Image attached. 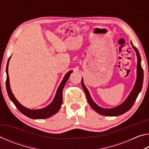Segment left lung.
<instances>
[{
  "mask_svg": "<svg viewBox=\"0 0 149 149\" xmlns=\"http://www.w3.org/2000/svg\"><path fill=\"white\" fill-rule=\"evenodd\" d=\"M131 44L132 45L133 49L135 50L137 57V77H136V81L133 89L132 90V91L130 92V95H128L127 99H126L124 100V102H122V104L112 108H104L99 107V105H97L94 101H93L91 97L89 91L87 89V87H85L84 83V79H83L82 78L81 85L83 89L84 90L85 95H86L88 103H89L90 107H91L95 112L99 113L100 115L106 116H118L124 114V113L127 112V111L132 107V106L135 103L136 99H137V97H138L139 94V93L141 92V89H142L144 74H143V70L142 68V67H141V56L139 50L133 46L132 41H131Z\"/></svg>",
  "mask_w": 149,
  "mask_h": 149,
  "instance_id": "left-lung-1",
  "label": "left lung"
}]
</instances>
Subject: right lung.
Segmentation results:
<instances>
[{
	"label": "right lung",
	"instance_id": "obj_1",
	"mask_svg": "<svg viewBox=\"0 0 149 149\" xmlns=\"http://www.w3.org/2000/svg\"><path fill=\"white\" fill-rule=\"evenodd\" d=\"M10 58L11 56L9 58L6 65V87L10 99L12 100V102L14 103L15 106H16L17 110H18L19 112H21L22 114H24L25 116H26L29 118H31V119H45V118L51 117L52 116H53L56 114V113H57L58 111L60 110V108L61 107L62 104L63 89H64V85L66 84L68 79V78L70 77V74L73 72L72 70H70V71L68 72L67 74L64 75L62 82L60 83L59 87H58L54 99L50 104H49L47 107L43 108H41V109L31 110L24 107L23 105L20 104V103L17 101L16 97H14V94L12 92L10 85V80L8 75V64Z\"/></svg>",
	"mask_w": 149,
	"mask_h": 149
}]
</instances>
